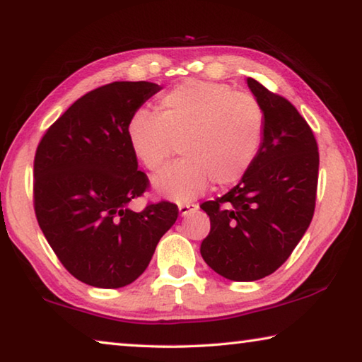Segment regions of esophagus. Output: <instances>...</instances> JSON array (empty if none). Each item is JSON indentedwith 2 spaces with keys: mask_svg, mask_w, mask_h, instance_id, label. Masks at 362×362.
<instances>
[{
  "mask_svg": "<svg viewBox=\"0 0 362 362\" xmlns=\"http://www.w3.org/2000/svg\"><path fill=\"white\" fill-rule=\"evenodd\" d=\"M198 204H188V202H183V204H179V212L182 216H185L188 214H192L193 210H198Z\"/></svg>",
  "mask_w": 362,
  "mask_h": 362,
  "instance_id": "1",
  "label": "esophagus"
}]
</instances>
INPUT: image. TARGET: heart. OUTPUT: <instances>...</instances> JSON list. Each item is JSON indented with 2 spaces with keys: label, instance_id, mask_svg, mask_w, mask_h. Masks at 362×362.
Wrapping results in <instances>:
<instances>
[{
  "label": "heart",
  "instance_id": "b5f03b06",
  "mask_svg": "<svg viewBox=\"0 0 362 362\" xmlns=\"http://www.w3.org/2000/svg\"><path fill=\"white\" fill-rule=\"evenodd\" d=\"M264 110L247 91L226 83L189 78L160 100V115L137 112L128 142L148 170H158L179 142V161L153 179L160 194L188 201L212 180L216 187L239 182L252 168L264 137Z\"/></svg>",
  "mask_w": 362,
  "mask_h": 362
}]
</instances>
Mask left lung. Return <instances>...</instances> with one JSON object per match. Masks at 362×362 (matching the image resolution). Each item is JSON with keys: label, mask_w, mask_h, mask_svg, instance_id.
<instances>
[{"label": "left lung", "mask_w": 362, "mask_h": 362, "mask_svg": "<svg viewBox=\"0 0 362 362\" xmlns=\"http://www.w3.org/2000/svg\"><path fill=\"white\" fill-rule=\"evenodd\" d=\"M247 83L264 110L259 153L238 185L201 204L210 218L202 258L234 281L259 280L290 258L312 221L320 166L317 139L298 109L255 78Z\"/></svg>", "instance_id": "obj_1"}]
</instances>
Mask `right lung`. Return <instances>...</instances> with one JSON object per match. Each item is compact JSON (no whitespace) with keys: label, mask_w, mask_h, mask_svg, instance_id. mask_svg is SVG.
Here are the masks:
<instances>
[{"label":"right lung","mask_w":362,"mask_h":362,"mask_svg":"<svg viewBox=\"0 0 362 362\" xmlns=\"http://www.w3.org/2000/svg\"><path fill=\"white\" fill-rule=\"evenodd\" d=\"M161 90L112 82L88 91L45 131L35 155L39 228L66 271L96 288H122L146 271L179 209L160 201L128 207L148 188L128 142V124Z\"/></svg>","instance_id":"right-lung-1"}]
</instances>
